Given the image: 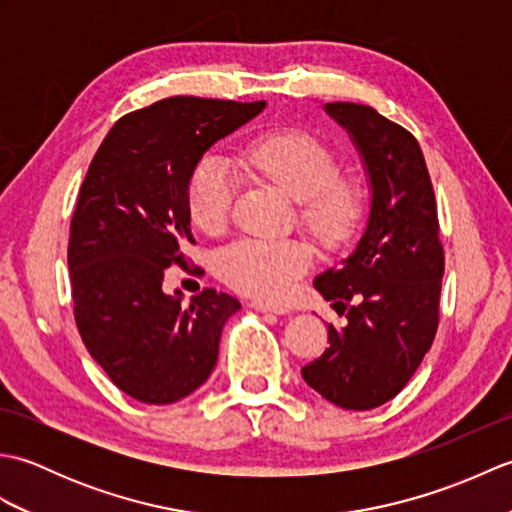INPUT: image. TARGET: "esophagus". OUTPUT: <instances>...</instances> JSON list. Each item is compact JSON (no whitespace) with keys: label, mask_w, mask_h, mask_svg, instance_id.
<instances>
[{"label":"esophagus","mask_w":512,"mask_h":512,"mask_svg":"<svg viewBox=\"0 0 512 512\" xmlns=\"http://www.w3.org/2000/svg\"><path fill=\"white\" fill-rule=\"evenodd\" d=\"M257 312H270V314H286L288 310L286 308H279V306H270V303H264V301H253L250 303Z\"/></svg>","instance_id":"34e87169"}]
</instances>
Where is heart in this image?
I'll use <instances>...</instances> for the list:
<instances>
[{
    "label": "heart",
    "instance_id": "1",
    "mask_svg": "<svg viewBox=\"0 0 512 512\" xmlns=\"http://www.w3.org/2000/svg\"><path fill=\"white\" fill-rule=\"evenodd\" d=\"M244 165L299 202L301 224L325 246L350 239L365 217V189L354 178L339 176L334 151L299 129H279L257 136L244 151ZM237 178L224 158L206 156L189 182V213L200 231L222 233L231 215ZM312 253L295 239H244L226 250L220 273L244 295L273 301L290 281L306 273Z\"/></svg>",
    "mask_w": 512,
    "mask_h": 512
}]
</instances>
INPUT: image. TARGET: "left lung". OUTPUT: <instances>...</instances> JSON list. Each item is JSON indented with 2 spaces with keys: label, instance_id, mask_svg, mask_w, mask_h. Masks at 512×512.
Here are the masks:
<instances>
[{
  "label": "left lung",
  "instance_id": "left-lung-1",
  "mask_svg": "<svg viewBox=\"0 0 512 512\" xmlns=\"http://www.w3.org/2000/svg\"><path fill=\"white\" fill-rule=\"evenodd\" d=\"M323 110L361 156L369 215L352 255L314 279L347 325H330V347L301 376L336 407L367 411L400 394L436 339L444 275L436 195L405 127L369 105L325 103Z\"/></svg>",
  "mask_w": 512,
  "mask_h": 512
}]
</instances>
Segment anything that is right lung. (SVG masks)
Listing matches in <instances>:
<instances>
[{"label":"right lung","mask_w":512,"mask_h":512,"mask_svg":"<svg viewBox=\"0 0 512 512\" xmlns=\"http://www.w3.org/2000/svg\"><path fill=\"white\" fill-rule=\"evenodd\" d=\"M264 107L171 96L127 114L81 184L68 246L76 328L112 383L145 405H171L204 385L224 323L242 308L213 288L182 303L162 279L193 242L195 167Z\"/></svg>","instance_id":"add662e5"}]
</instances>
